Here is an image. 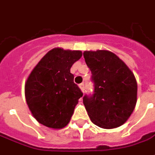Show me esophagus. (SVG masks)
<instances>
[{
  "mask_svg": "<svg viewBox=\"0 0 155 155\" xmlns=\"http://www.w3.org/2000/svg\"><path fill=\"white\" fill-rule=\"evenodd\" d=\"M80 88H81V90L82 91V92H84V83H81V84H80Z\"/></svg>",
  "mask_w": 155,
  "mask_h": 155,
  "instance_id": "1",
  "label": "esophagus"
}]
</instances>
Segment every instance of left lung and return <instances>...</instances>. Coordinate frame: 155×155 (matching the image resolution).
Masks as SVG:
<instances>
[{
	"instance_id": "left-lung-1",
	"label": "left lung",
	"mask_w": 155,
	"mask_h": 155,
	"mask_svg": "<svg viewBox=\"0 0 155 155\" xmlns=\"http://www.w3.org/2000/svg\"><path fill=\"white\" fill-rule=\"evenodd\" d=\"M83 54L94 87L93 94L83 97L88 115L101 128L114 129L122 125L136 104L134 75L110 51H84Z\"/></svg>"
}]
</instances>
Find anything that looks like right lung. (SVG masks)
<instances>
[{
	"label": "right lung",
	"instance_id": "obj_1",
	"mask_svg": "<svg viewBox=\"0 0 155 155\" xmlns=\"http://www.w3.org/2000/svg\"><path fill=\"white\" fill-rule=\"evenodd\" d=\"M81 51L54 48L41 59L25 86L26 103L39 123L52 129L66 126L83 93L74 83L72 64Z\"/></svg>",
	"mask_w": 155,
	"mask_h": 155
}]
</instances>
